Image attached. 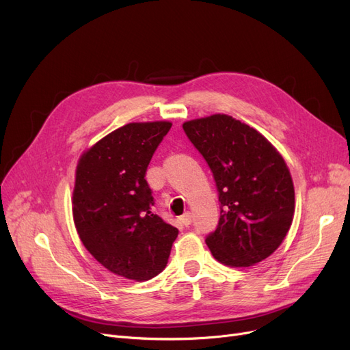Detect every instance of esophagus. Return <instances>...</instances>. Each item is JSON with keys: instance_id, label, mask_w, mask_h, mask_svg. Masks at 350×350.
Segmentation results:
<instances>
[{"instance_id": "34e87169", "label": "esophagus", "mask_w": 350, "mask_h": 350, "mask_svg": "<svg viewBox=\"0 0 350 350\" xmlns=\"http://www.w3.org/2000/svg\"><path fill=\"white\" fill-rule=\"evenodd\" d=\"M182 224H184L185 226H189L191 224H192V215L189 213V212H187V213H184L180 216V219H179Z\"/></svg>"}]
</instances>
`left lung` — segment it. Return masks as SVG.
I'll list each match as a JSON object with an SVG mask.
<instances>
[{"instance_id":"left-lung-1","label":"left lung","mask_w":350,"mask_h":350,"mask_svg":"<svg viewBox=\"0 0 350 350\" xmlns=\"http://www.w3.org/2000/svg\"><path fill=\"white\" fill-rule=\"evenodd\" d=\"M182 128L218 189L221 218L205 239L213 258L239 268L272 255L295 212L293 182L284 158L256 129L229 115L188 121Z\"/></svg>"}]
</instances>
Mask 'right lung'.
I'll use <instances>...</instances> for the list:
<instances>
[{
	"label": "right lung",
	"mask_w": 350,
	"mask_h": 350,
	"mask_svg": "<svg viewBox=\"0 0 350 350\" xmlns=\"http://www.w3.org/2000/svg\"><path fill=\"white\" fill-rule=\"evenodd\" d=\"M171 122H132L111 132L81 157L72 213L88 252L108 271L134 280L161 273L179 230L152 212L145 179Z\"/></svg>",
	"instance_id": "add662e5"
}]
</instances>
